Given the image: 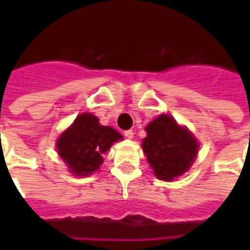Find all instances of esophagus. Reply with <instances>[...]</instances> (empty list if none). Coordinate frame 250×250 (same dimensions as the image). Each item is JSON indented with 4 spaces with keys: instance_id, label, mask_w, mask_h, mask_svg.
Listing matches in <instances>:
<instances>
[{
    "instance_id": "obj_1",
    "label": "esophagus",
    "mask_w": 250,
    "mask_h": 250,
    "mask_svg": "<svg viewBox=\"0 0 250 250\" xmlns=\"http://www.w3.org/2000/svg\"><path fill=\"white\" fill-rule=\"evenodd\" d=\"M125 136L127 137V139H132L133 137V131L132 129H127L125 132Z\"/></svg>"
}]
</instances>
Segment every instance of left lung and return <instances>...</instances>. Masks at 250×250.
<instances>
[{
	"label": "left lung",
	"mask_w": 250,
	"mask_h": 250,
	"mask_svg": "<svg viewBox=\"0 0 250 250\" xmlns=\"http://www.w3.org/2000/svg\"><path fill=\"white\" fill-rule=\"evenodd\" d=\"M143 140L149 165L158 179L171 182L193 164L198 153L196 137L170 115H160L146 125Z\"/></svg>",
	"instance_id": "left-lung-1"
}]
</instances>
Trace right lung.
<instances>
[{"label":"right lung","mask_w":250,"mask_h":250,"mask_svg":"<svg viewBox=\"0 0 250 250\" xmlns=\"http://www.w3.org/2000/svg\"><path fill=\"white\" fill-rule=\"evenodd\" d=\"M123 137L118 131L101 125L93 114L78 115L74 123L57 140V150L76 176H88L104 162V153Z\"/></svg>","instance_id":"right-lung-1"}]
</instances>
